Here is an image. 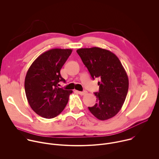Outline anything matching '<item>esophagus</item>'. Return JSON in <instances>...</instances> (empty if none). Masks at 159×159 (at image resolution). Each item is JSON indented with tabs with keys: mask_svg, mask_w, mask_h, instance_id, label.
Here are the masks:
<instances>
[{
	"mask_svg": "<svg viewBox=\"0 0 159 159\" xmlns=\"http://www.w3.org/2000/svg\"><path fill=\"white\" fill-rule=\"evenodd\" d=\"M77 93H79L81 96H84V95L87 94V92L84 90V91H77Z\"/></svg>",
	"mask_w": 159,
	"mask_h": 159,
	"instance_id": "obj_1",
	"label": "esophagus"
}]
</instances>
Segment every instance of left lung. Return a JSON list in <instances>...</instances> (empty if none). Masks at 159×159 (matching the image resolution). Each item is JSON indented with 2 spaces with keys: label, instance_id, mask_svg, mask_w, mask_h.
I'll list each match as a JSON object with an SVG mask.
<instances>
[{
  "label": "left lung",
  "instance_id": "8db88e82",
  "mask_svg": "<svg viewBox=\"0 0 159 159\" xmlns=\"http://www.w3.org/2000/svg\"><path fill=\"white\" fill-rule=\"evenodd\" d=\"M93 80L99 78V92L94 93L97 103L88 107L100 120L115 116L121 109L129 86L126 72L119 58L111 52L98 47L77 50Z\"/></svg>",
  "mask_w": 159,
  "mask_h": 159
}]
</instances>
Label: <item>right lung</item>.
Returning <instances> with one entry per match:
<instances>
[{"mask_svg": "<svg viewBox=\"0 0 159 159\" xmlns=\"http://www.w3.org/2000/svg\"><path fill=\"white\" fill-rule=\"evenodd\" d=\"M71 49L55 48L40 55L27 72L25 89L32 109L40 116L50 119L65 109L72 90L58 86L65 82L60 75L61 67L72 53Z\"/></svg>", "mask_w": 159, "mask_h": 159, "instance_id": "right-lung-1", "label": "right lung"}]
</instances>
